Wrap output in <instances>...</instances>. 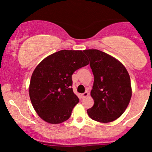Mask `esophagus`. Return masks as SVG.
Instances as JSON below:
<instances>
[{"label": "esophagus", "instance_id": "34e87169", "mask_svg": "<svg viewBox=\"0 0 152 152\" xmlns=\"http://www.w3.org/2000/svg\"><path fill=\"white\" fill-rule=\"evenodd\" d=\"M88 95H89V93H88V91H86V92H84V94H81V98H82V99H84V98L87 97Z\"/></svg>", "mask_w": 152, "mask_h": 152}]
</instances>
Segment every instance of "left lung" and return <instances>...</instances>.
<instances>
[{"label": "left lung", "mask_w": 152, "mask_h": 152, "mask_svg": "<svg viewBox=\"0 0 152 152\" xmlns=\"http://www.w3.org/2000/svg\"><path fill=\"white\" fill-rule=\"evenodd\" d=\"M84 52L94 76L91 92L94 104L88 110V116L95 121L110 123L121 116L129 103V75L121 62L105 52L97 49Z\"/></svg>", "instance_id": "left-lung-1"}]
</instances>
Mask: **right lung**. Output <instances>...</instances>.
<instances>
[{
    "label": "right lung",
    "instance_id": "1",
    "mask_svg": "<svg viewBox=\"0 0 152 152\" xmlns=\"http://www.w3.org/2000/svg\"><path fill=\"white\" fill-rule=\"evenodd\" d=\"M84 51L61 50L43 59L35 68L29 88L31 103L45 122L58 124L72 115L79 99L72 89V75L88 64Z\"/></svg>",
    "mask_w": 152,
    "mask_h": 152
}]
</instances>
